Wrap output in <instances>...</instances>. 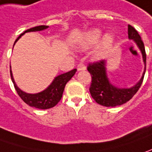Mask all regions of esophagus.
Returning <instances> with one entry per match:
<instances>
[{"mask_svg": "<svg viewBox=\"0 0 152 152\" xmlns=\"http://www.w3.org/2000/svg\"><path fill=\"white\" fill-rule=\"evenodd\" d=\"M77 70L78 71H85L86 70V66H85L83 64H79L77 66Z\"/></svg>", "mask_w": 152, "mask_h": 152, "instance_id": "1", "label": "esophagus"}]
</instances>
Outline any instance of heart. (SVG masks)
I'll return each mask as SVG.
<instances>
[{"label": "heart", "mask_w": 152, "mask_h": 152, "mask_svg": "<svg viewBox=\"0 0 152 152\" xmlns=\"http://www.w3.org/2000/svg\"><path fill=\"white\" fill-rule=\"evenodd\" d=\"M102 36V31L100 29L94 28L91 29L85 32L82 37H80V40L76 41L75 43V46L77 49L80 50H86L89 49L90 47L96 45L99 41ZM114 37L111 34H106L104 35L101 41L99 42L96 50H95L93 54L94 59L100 60L102 57L105 56V55L108 52V50L111 49L113 44H114Z\"/></svg>", "instance_id": "obj_1"}]
</instances>
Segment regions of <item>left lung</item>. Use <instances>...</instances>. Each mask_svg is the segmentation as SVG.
Returning <instances> with one entry per match:
<instances>
[{
    "label": "left lung",
    "instance_id": "obj_1",
    "mask_svg": "<svg viewBox=\"0 0 152 152\" xmlns=\"http://www.w3.org/2000/svg\"><path fill=\"white\" fill-rule=\"evenodd\" d=\"M128 38L132 40L142 55L143 62L145 65L144 72L140 80L132 87H117L111 84L107 76L106 61L102 60L99 62L89 64L87 70L91 75V84L90 86V93L91 96L99 105L104 106H117L130 101L133 96L137 93L142 84L145 72L146 55L145 51L144 43L141 41L140 35L136 29L131 25H128Z\"/></svg>",
    "mask_w": 152,
    "mask_h": 152
}]
</instances>
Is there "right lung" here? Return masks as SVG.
Segmentation results:
<instances>
[{"label": "right lung", "instance_id": "add662e5", "mask_svg": "<svg viewBox=\"0 0 152 152\" xmlns=\"http://www.w3.org/2000/svg\"><path fill=\"white\" fill-rule=\"evenodd\" d=\"M48 27H49L48 26H35V27H32V28L25 31L24 32L21 33L18 37V38L15 40L14 46H15V42L18 41L25 33L31 32V31H41L46 30ZM14 46H13V47H14ZM10 68H11V66H10ZM76 72V69H74L71 72L63 73V74H61L59 76H56L54 80H52V82L46 87V89L41 91V92L35 94L27 93V92H25L22 90L20 89L19 87L17 86V85L15 84L11 70V77L16 92L19 95L20 97L23 100V102H26L27 105L31 106V107L46 110V109L54 107L61 101V99L62 97V94L63 91H64V89H65L66 84L72 79V76L75 75Z\"/></svg>", "mask_w": 152, "mask_h": 152}]
</instances>
